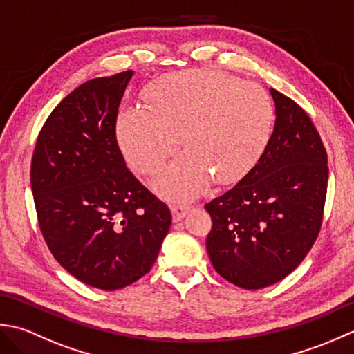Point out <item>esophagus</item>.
Instances as JSON below:
<instances>
[{"label": "esophagus", "instance_id": "esophagus-1", "mask_svg": "<svg viewBox=\"0 0 354 354\" xmlns=\"http://www.w3.org/2000/svg\"><path fill=\"white\" fill-rule=\"evenodd\" d=\"M191 206L189 205H183V203H174L171 205V212H172V220L176 223L180 221L182 218H185L186 212L189 211Z\"/></svg>", "mask_w": 354, "mask_h": 354}]
</instances>
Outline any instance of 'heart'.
<instances>
[{"label": "heart", "instance_id": "1", "mask_svg": "<svg viewBox=\"0 0 354 354\" xmlns=\"http://www.w3.org/2000/svg\"><path fill=\"white\" fill-rule=\"evenodd\" d=\"M270 96L254 82L221 71L189 70L162 76L147 91V105H129L118 118V142L129 167L151 174L186 151L156 178L158 192L191 198L212 177L241 178L263 154L273 129Z\"/></svg>", "mask_w": 354, "mask_h": 354}]
</instances>
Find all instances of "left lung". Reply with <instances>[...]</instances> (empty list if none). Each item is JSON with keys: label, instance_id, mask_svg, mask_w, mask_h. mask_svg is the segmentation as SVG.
I'll return each mask as SVG.
<instances>
[{"label": "left lung", "instance_id": "8db88e82", "mask_svg": "<svg viewBox=\"0 0 354 354\" xmlns=\"http://www.w3.org/2000/svg\"><path fill=\"white\" fill-rule=\"evenodd\" d=\"M275 127L240 182L205 205L207 255L220 275L258 290L298 268L318 238L326 205L327 153L307 113L270 88Z\"/></svg>", "mask_w": 354, "mask_h": 354}]
</instances>
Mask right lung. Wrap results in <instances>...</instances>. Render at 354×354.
Returning a JSON list of instances; mask_svg holds the SVG:
<instances>
[{
    "label": "right lung",
    "mask_w": 354,
    "mask_h": 354,
    "mask_svg": "<svg viewBox=\"0 0 354 354\" xmlns=\"http://www.w3.org/2000/svg\"><path fill=\"white\" fill-rule=\"evenodd\" d=\"M133 70L86 81L50 113L36 140L30 182L42 236L56 261L100 290L153 268L169 207L127 168L116 120Z\"/></svg>",
    "instance_id": "obj_1"
}]
</instances>
